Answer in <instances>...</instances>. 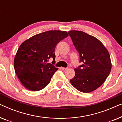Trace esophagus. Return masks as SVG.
Here are the masks:
<instances>
[{
  "label": "esophagus",
  "mask_w": 122,
  "mask_h": 122,
  "mask_svg": "<svg viewBox=\"0 0 122 122\" xmlns=\"http://www.w3.org/2000/svg\"><path fill=\"white\" fill-rule=\"evenodd\" d=\"M68 69V68H61V69L63 70V71H66V70H67Z\"/></svg>",
  "instance_id": "1"
}]
</instances>
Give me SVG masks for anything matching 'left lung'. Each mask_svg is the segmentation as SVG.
<instances>
[{"label": "left lung", "instance_id": "left-lung-1", "mask_svg": "<svg viewBox=\"0 0 122 122\" xmlns=\"http://www.w3.org/2000/svg\"><path fill=\"white\" fill-rule=\"evenodd\" d=\"M79 54L82 64L74 69V77L70 80L74 88L83 93L94 91L101 86L112 68L108 50L98 39L81 31H68Z\"/></svg>", "mask_w": 122, "mask_h": 122}]
</instances>
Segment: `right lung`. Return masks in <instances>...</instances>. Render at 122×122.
Wrapping results in <instances>:
<instances>
[{
  "mask_svg": "<svg viewBox=\"0 0 122 122\" xmlns=\"http://www.w3.org/2000/svg\"><path fill=\"white\" fill-rule=\"evenodd\" d=\"M68 36L65 31H46L31 36L20 46L14 60V66L25 87L31 91H38L49 84L58 68L48 61L53 58L55 63L56 44Z\"/></svg>",
  "mask_w": 122,
  "mask_h": 122,
  "instance_id": "obj_1",
  "label": "right lung"
}]
</instances>
